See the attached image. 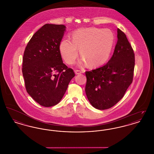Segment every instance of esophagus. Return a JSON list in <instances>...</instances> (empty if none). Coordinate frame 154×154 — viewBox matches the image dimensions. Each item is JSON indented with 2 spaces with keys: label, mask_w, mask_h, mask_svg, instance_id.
Segmentation results:
<instances>
[{
  "label": "esophagus",
  "mask_w": 154,
  "mask_h": 154,
  "mask_svg": "<svg viewBox=\"0 0 154 154\" xmlns=\"http://www.w3.org/2000/svg\"><path fill=\"white\" fill-rule=\"evenodd\" d=\"M74 72H75V74H81L82 73L81 71H80V70H74Z\"/></svg>",
  "instance_id": "esophagus-1"
}]
</instances>
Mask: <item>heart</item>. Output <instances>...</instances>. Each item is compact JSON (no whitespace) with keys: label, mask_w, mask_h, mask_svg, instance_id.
Here are the masks:
<instances>
[{"label":"heart","mask_w":154,"mask_h":154,"mask_svg":"<svg viewBox=\"0 0 154 154\" xmlns=\"http://www.w3.org/2000/svg\"><path fill=\"white\" fill-rule=\"evenodd\" d=\"M72 41L63 40L59 45L60 54L67 64H73L80 50L83 58L81 65L97 67L104 64L109 58L112 50L114 36L108 29L88 28L75 31Z\"/></svg>","instance_id":"b5f03b06"}]
</instances>
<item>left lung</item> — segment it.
Wrapping results in <instances>:
<instances>
[{"instance_id":"left-lung-1","label":"left lung","mask_w":154,"mask_h":154,"mask_svg":"<svg viewBox=\"0 0 154 154\" xmlns=\"http://www.w3.org/2000/svg\"><path fill=\"white\" fill-rule=\"evenodd\" d=\"M117 43L112 57L104 66L86 72L85 93L98 110L110 109L124 96L132 84L134 54L124 33L117 29Z\"/></svg>"}]
</instances>
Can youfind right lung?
Here are the masks:
<instances>
[{"label": "right lung", "mask_w": 154, "mask_h": 154, "mask_svg": "<svg viewBox=\"0 0 154 154\" xmlns=\"http://www.w3.org/2000/svg\"><path fill=\"white\" fill-rule=\"evenodd\" d=\"M65 31L63 25L45 24L32 37L24 51L22 70L26 91L46 107L61 100L75 76L73 69L63 63L59 51Z\"/></svg>", "instance_id": "add662e5"}]
</instances>
